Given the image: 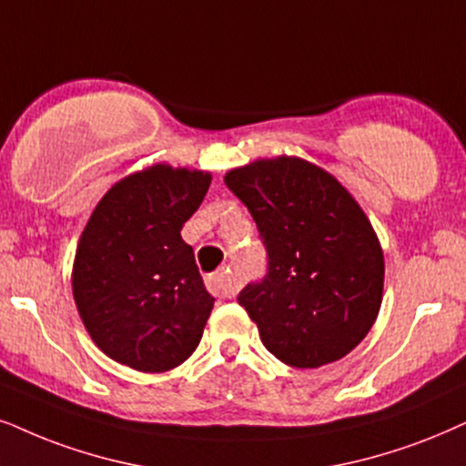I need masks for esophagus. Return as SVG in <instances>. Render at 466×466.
<instances>
[{
  "label": "esophagus",
  "instance_id": "1",
  "mask_svg": "<svg viewBox=\"0 0 466 466\" xmlns=\"http://www.w3.org/2000/svg\"><path fill=\"white\" fill-rule=\"evenodd\" d=\"M206 286H208V290L215 294V297H221V299H229L234 297L238 290V281L234 279L232 275L228 273V270H217V273L208 275V279H206Z\"/></svg>",
  "mask_w": 466,
  "mask_h": 466
}]
</instances>
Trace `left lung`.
<instances>
[{"label": "left lung", "instance_id": "left-lung-1", "mask_svg": "<svg viewBox=\"0 0 466 466\" xmlns=\"http://www.w3.org/2000/svg\"><path fill=\"white\" fill-rule=\"evenodd\" d=\"M267 245L268 273L238 294L268 352L292 368L346 357L372 329L385 258L341 182L299 157L258 158L226 174Z\"/></svg>", "mask_w": 466, "mask_h": 466}]
</instances>
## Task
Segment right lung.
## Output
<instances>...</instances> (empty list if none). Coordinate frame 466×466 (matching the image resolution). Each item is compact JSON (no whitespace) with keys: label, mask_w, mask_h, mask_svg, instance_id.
I'll list each match as a JSON object with an SVG mask.
<instances>
[{"label":"right lung","mask_w":466,"mask_h":466,"mask_svg":"<svg viewBox=\"0 0 466 466\" xmlns=\"http://www.w3.org/2000/svg\"><path fill=\"white\" fill-rule=\"evenodd\" d=\"M213 176L155 163L117 180L92 210L73 297L94 344L139 372H167L202 339L215 297L180 237Z\"/></svg>","instance_id":"add662e5"}]
</instances>
